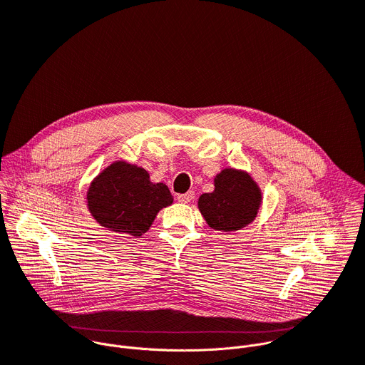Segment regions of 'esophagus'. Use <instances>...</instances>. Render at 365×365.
Returning a JSON list of instances; mask_svg holds the SVG:
<instances>
[{
    "mask_svg": "<svg viewBox=\"0 0 365 365\" xmlns=\"http://www.w3.org/2000/svg\"><path fill=\"white\" fill-rule=\"evenodd\" d=\"M193 197H195V193L192 190H189L183 195H178V200L182 202V203H189L190 200H193Z\"/></svg>",
    "mask_w": 365,
    "mask_h": 365,
    "instance_id": "esophagus-1",
    "label": "esophagus"
}]
</instances>
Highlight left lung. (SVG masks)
<instances>
[{
    "label": "left lung",
    "mask_w": 365,
    "mask_h": 365,
    "mask_svg": "<svg viewBox=\"0 0 365 365\" xmlns=\"http://www.w3.org/2000/svg\"><path fill=\"white\" fill-rule=\"evenodd\" d=\"M214 192L202 193L197 207L206 224L222 232L238 231L251 224L262 205V190L252 178L232 168L214 179Z\"/></svg>",
    "instance_id": "obj_1"
}]
</instances>
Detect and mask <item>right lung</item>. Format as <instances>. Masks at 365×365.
I'll return each mask as SVG.
<instances>
[{"instance_id":"add662e5","label":"right lung","mask_w":365,"mask_h":365,"mask_svg":"<svg viewBox=\"0 0 365 365\" xmlns=\"http://www.w3.org/2000/svg\"><path fill=\"white\" fill-rule=\"evenodd\" d=\"M88 210L95 221L110 231L140 237L160 210L173 203L165 183H153L143 168L114 162L91 183Z\"/></svg>"}]
</instances>
